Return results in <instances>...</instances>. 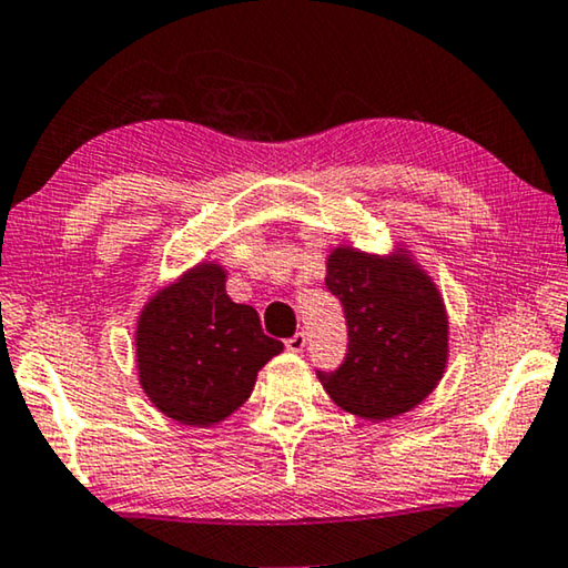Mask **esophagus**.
Listing matches in <instances>:
<instances>
[{"label":"esophagus","instance_id":"esophagus-1","mask_svg":"<svg viewBox=\"0 0 568 568\" xmlns=\"http://www.w3.org/2000/svg\"><path fill=\"white\" fill-rule=\"evenodd\" d=\"M304 345H307V335L304 333H294L290 339H286V351L290 353H302Z\"/></svg>","mask_w":568,"mask_h":568}]
</instances>
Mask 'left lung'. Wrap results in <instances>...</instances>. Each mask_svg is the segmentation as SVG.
<instances>
[{
	"mask_svg": "<svg viewBox=\"0 0 568 568\" xmlns=\"http://www.w3.org/2000/svg\"><path fill=\"white\" fill-rule=\"evenodd\" d=\"M325 286L347 325L345 361L317 371L329 398L371 422L422 404L447 363V314L432 278L404 254L375 258L337 248Z\"/></svg>",
	"mask_w": 568,
	"mask_h": 568,
	"instance_id": "left-lung-1",
	"label": "left lung"
}]
</instances>
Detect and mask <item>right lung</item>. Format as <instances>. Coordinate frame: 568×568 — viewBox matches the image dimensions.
Segmentation results:
<instances>
[{
  "label": "right lung",
  "mask_w": 568,
  "mask_h": 568,
  "mask_svg": "<svg viewBox=\"0 0 568 568\" xmlns=\"http://www.w3.org/2000/svg\"><path fill=\"white\" fill-rule=\"evenodd\" d=\"M284 351L258 312L225 294L217 264H200L146 304L136 327V368L162 414L211 426L251 396L256 373Z\"/></svg>",
  "instance_id": "obj_1"
}]
</instances>
